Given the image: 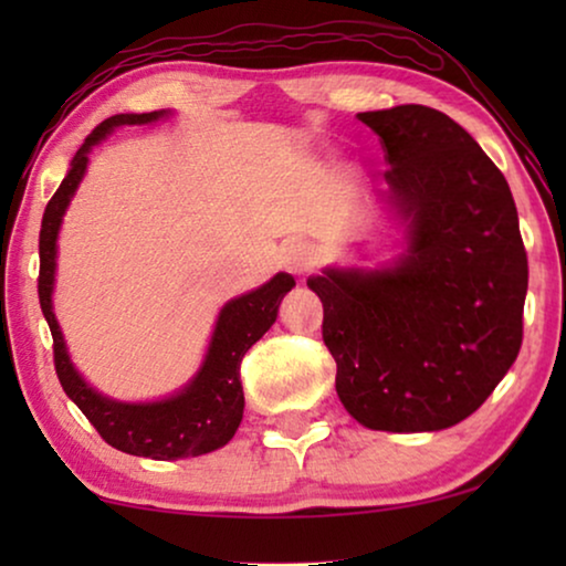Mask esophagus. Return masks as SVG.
I'll return each mask as SVG.
<instances>
[{"mask_svg": "<svg viewBox=\"0 0 566 566\" xmlns=\"http://www.w3.org/2000/svg\"><path fill=\"white\" fill-rule=\"evenodd\" d=\"M281 265L293 275H306L316 268V252L308 244H291L289 250L283 252Z\"/></svg>", "mask_w": 566, "mask_h": 566, "instance_id": "obj_1", "label": "esophagus"}]
</instances>
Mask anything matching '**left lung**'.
<instances>
[{"label":"left lung","mask_w":566,"mask_h":566,"mask_svg":"<svg viewBox=\"0 0 566 566\" xmlns=\"http://www.w3.org/2000/svg\"><path fill=\"white\" fill-rule=\"evenodd\" d=\"M384 146L409 247L381 273L308 277L337 397L370 430L424 432L467 420L523 343L528 258L505 175L446 113H358Z\"/></svg>","instance_id":"left-lung-1"}]
</instances>
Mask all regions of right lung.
Here are the masks:
<instances>
[{
	"mask_svg": "<svg viewBox=\"0 0 566 566\" xmlns=\"http://www.w3.org/2000/svg\"><path fill=\"white\" fill-rule=\"evenodd\" d=\"M165 113H120L99 123L92 130L82 149L72 159L64 182L53 192L43 213L41 239H38V254H41V270H38V298L45 322L53 337V366L66 397L82 409V415L95 424L99 438L107 446L118 448L123 453L144 455V459L172 461L190 459V455L211 453L216 448L227 446L242 422L244 391L239 381V368L250 347L270 329L275 322L281 298L289 293L293 277L277 273L273 281L262 289L229 301L223 306L216 324L211 347H208L206 363L188 389L172 399L157 401V405H120L92 391L82 381L80 374L69 363L64 337L51 312V289L53 270H56V234L61 216H64L69 198L74 196L84 169H87V151L99 138H105L115 126H136V123H151Z\"/></svg>",
	"mask_w": 566,
	"mask_h": 566,
	"instance_id": "1",
	"label": "right lung"
}]
</instances>
